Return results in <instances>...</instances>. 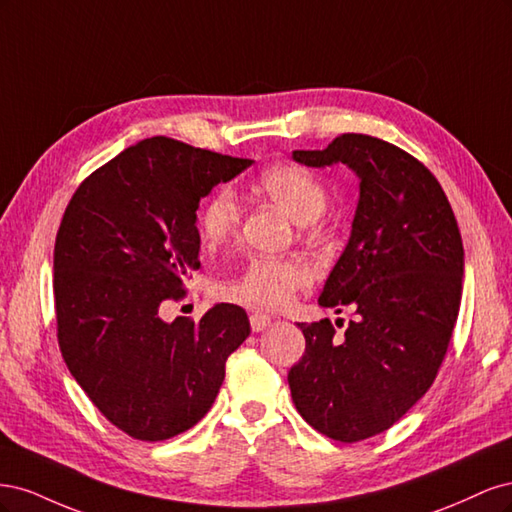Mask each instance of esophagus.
Wrapping results in <instances>:
<instances>
[{
  "label": "esophagus",
  "mask_w": 512,
  "mask_h": 512,
  "mask_svg": "<svg viewBox=\"0 0 512 512\" xmlns=\"http://www.w3.org/2000/svg\"><path fill=\"white\" fill-rule=\"evenodd\" d=\"M250 327H252L254 333H260V331L269 329L271 327V316L262 314V312H252L250 314Z\"/></svg>",
  "instance_id": "esophagus-1"
}]
</instances>
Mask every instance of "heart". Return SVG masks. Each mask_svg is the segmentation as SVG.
Segmentation results:
<instances>
[{"label": "heart", "mask_w": 512, "mask_h": 512, "mask_svg": "<svg viewBox=\"0 0 512 512\" xmlns=\"http://www.w3.org/2000/svg\"><path fill=\"white\" fill-rule=\"evenodd\" d=\"M260 194L286 211L297 224H312L329 207V194L309 170L294 164H277L267 168L258 179ZM241 222L237 198L226 190L215 192L200 211V239L205 247H218L232 237ZM312 282V269L301 258L252 260L235 280L224 282L220 294L224 299L280 309L290 303L292 294Z\"/></svg>", "instance_id": "b5f03b06"}]
</instances>
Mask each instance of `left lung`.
I'll list each match as a JSON object with an SVG mask.
<instances>
[{"instance_id":"left-lung-1","label":"left lung","mask_w":512,"mask_h":512,"mask_svg":"<svg viewBox=\"0 0 512 512\" xmlns=\"http://www.w3.org/2000/svg\"><path fill=\"white\" fill-rule=\"evenodd\" d=\"M292 160L346 164L359 179L350 239L318 297L354 320L344 335L329 318L299 322L305 354L288 371L305 421L359 442L395 425L436 380L461 303L459 226L438 179L380 138L342 134Z\"/></svg>"}]
</instances>
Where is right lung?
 Here are the masks:
<instances>
[{
    "label": "right lung",
    "mask_w": 512,
    "mask_h": 512,
    "mask_svg": "<svg viewBox=\"0 0 512 512\" xmlns=\"http://www.w3.org/2000/svg\"><path fill=\"white\" fill-rule=\"evenodd\" d=\"M254 160L153 136L74 192L57 230L53 292L64 361L94 406L128 436L160 442L203 418L226 359L250 335L245 309L218 303L166 322L200 267L196 209Z\"/></svg>",
    "instance_id": "1"
}]
</instances>
